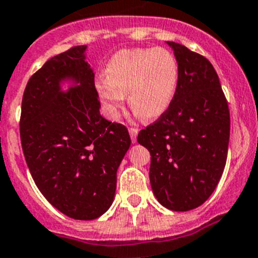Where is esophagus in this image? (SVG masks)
Returning a JSON list of instances; mask_svg holds the SVG:
<instances>
[{"instance_id":"esophagus-1","label":"esophagus","mask_w":258,"mask_h":258,"mask_svg":"<svg viewBox=\"0 0 258 258\" xmlns=\"http://www.w3.org/2000/svg\"><path fill=\"white\" fill-rule=\"evenodd\" d=\"M129 134H131V138L133 141V143H136L137 136H138V129L137 127H129Z\"/></svg>"}]
</instances>
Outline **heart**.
Masks as SVG:
<instances>
[{
	"label": "heart",
	"mask_w": 258,
	"mask_h": 258,
	"mask_svg": "<svg viewBox=\"0 0 258 258\" xmlns=\"http://www.w3.org/2000/svg\"><path fill=\"white\" fill-rule=\"evenodd\" d=\"M106 76L96 81V91L111 119H117L125 95L134 112L154 120L172 104L178 83V63L166 48L126 49L107 62Z\"/></svg>",
	"instance_id": "b5f03b06"
}]
</instances>
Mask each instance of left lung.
<instances>
[{
  "instance_id": "1",
  "label": "left lung",
  "mask_w": 258,
  "mask_h": 258,
  "mask_svg": "<svg viewBox=\"0 0 258 258\" xmlns=\"http://www.w3.org/2000/svg\"><path fill=\"white\" fill-rule=\"evenodd\" d=\"M168 45L180 70L175 97L137 139L151 153L149 180L157 200L173 212H187L204 204L222 177L230 116L212 63L181 44Z\"/></svg>"
}]
</instances>
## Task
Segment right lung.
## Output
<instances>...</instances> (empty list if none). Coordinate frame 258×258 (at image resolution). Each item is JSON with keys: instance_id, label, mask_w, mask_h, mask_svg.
Listing matches in <instances>:
<instances>
[{"instance_id": "add662e5", "label": "right lung", "mask_w": 258, "mask_h": 258, "mask_svg": "<svg viewBox=\"0 0 258 258\" xmlns=\"http://www.w3.org/2000/svg\"><path fill=\"white\" fill-rule=\"evenodd\" d=\"M86 45L50 58L24 91L20 138L35 185L55 209L92 220L112 204L116 171L131 147L127 129L100 115L95 73ZM78 86L68 93L60 82Z\"/></svg>"}]
</instances>
